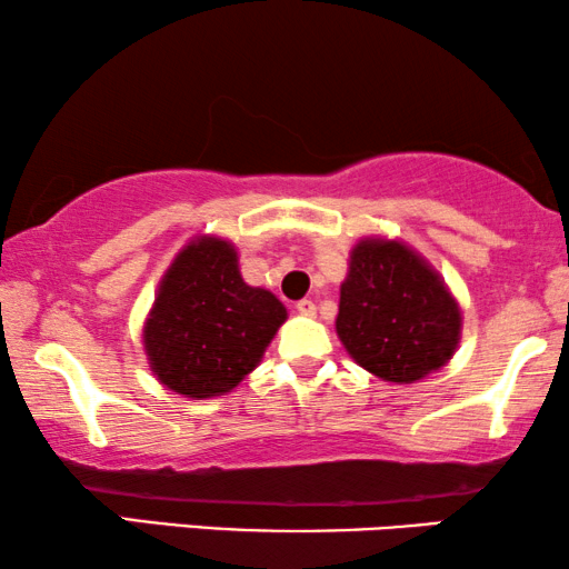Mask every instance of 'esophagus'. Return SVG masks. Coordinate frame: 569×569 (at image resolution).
<instances>
[{
	"mask_svg": "<svg viewBox=\"0 0 569 569\" xmlns=\"http://www.w3.org/2000/svg\"><path fill=\"white\" fill-rule=\"evenodd\" d=\"M295 308H298L300 316H316V302L313 300H300Z\"/></svg>",
	"mask_w": 569,
	"mask_h": 569,
	"instance_id": "1",
	"label": "esophagus"
}]
</instances>
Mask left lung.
Returning a JSON list of instances; mask_svg holds the SVG:
<instances>
[{
	"label": "left lung",
	"instance_id": "left-lung-1",
	"mask_svg": "<svg viewBox=\"0 0 569 569\" xmlns=\"http://www.w3.org/2000/svg\"><path fill=\"white\" fill-rule=\"evenodd\" d=\"M337 333L360 368L415 383L453 357L461 308L417 251L401 240L365 238L349 253Z\"/></svg>",
	"mask_w": 569,
	"mask_h": 569
}]
</instances>
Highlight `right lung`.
Here are the masks:
<instances>
[{
  "instance_id": "obj_1",
  "label": "right lung",
  "mask_w": 569,
  "mask_h": 569,
  "mask_svg": "<svg viewBox=\"0 0 569 569\" xmlns=\"http://www.w3.org/2000/svg\"><path fill=\"white\" fill-rule=\"evenodd\" d=\"M284 321L287 308L274 295L243 282L236 246L199 236L160 279L144 321V352L170 391L212 399L261 362Z\"/></svg>"
}]
</instances>
